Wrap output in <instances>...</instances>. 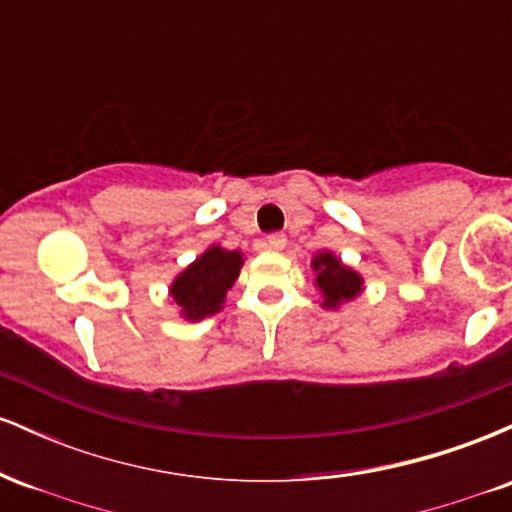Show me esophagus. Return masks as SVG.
I'll return each mask as SVG.
<instances>
[{
	"mask_svg": "<svg viewBox=\"0 0 512 512\" xmlns=\"http://www.w3.org/2000/svg\"><path fill=\"white\" fill-rule=\"evenodd\" d=\"M267 248L279 252L286 248V236L284 233H272V236H267Z\"/></svg>",
	"mask_w": 512,
	"mask_h": 512,
	"instance_id": "obj_1",
	"label": "esophagus"
}]
</instances>
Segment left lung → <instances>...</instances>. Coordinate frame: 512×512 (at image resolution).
I'll use <instances>...</instances> for the list:
<instances>
[{
	"instance_id": "8db88e82",
	"label": "left lung",
	"mask_w": 512,
	"mask_h": 512,
	"mask_svg": "<svg viewBox=\"0 0 512 512\" xmlns=\"http://www.w3.org/2000/svg\"><path fill=\"white\" fill-rule=\"evenodd\" d=\"M313 269L315 289L322 296V308L339 310L342 305L351 303L366 289V281L354 267L342 262V257L334 255L332 250H317L310 260Z\"/></svg>"
}]
</instances>
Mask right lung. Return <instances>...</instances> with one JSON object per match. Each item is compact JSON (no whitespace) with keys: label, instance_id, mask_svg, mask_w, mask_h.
Wrapping results in <instances>:
<instances>
[{"label":"right lung","instance_id":"add662e5","mask_svg":"<svg viewBox=\"0 0 512 512\" xmlns=\"http://www.w3.org/2000/svg\"><path fill=\"white\" fill-rule=\"evenodd\" d=\"M243 262L245 255L240 250L209 245L195 262L187 264L168 286L170 303L178 308L182 320L199 322L221 313Z\"/></svg>","mask_w":512,"mask_h":512}]
</instances>
